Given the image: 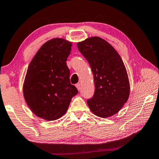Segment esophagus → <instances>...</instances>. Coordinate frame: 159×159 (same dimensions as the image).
I'll return each mask as SVG.
<instances>
[{"mask_svg":"<svg viewBox=\"0 0 159 159\" xmlns=\"http://www.w3.org/2000/svg\"><path fill=\"white\" fill-rule=\"evenodd\" d=\"M75 86H76V88L78 89V90L79 91H80V84H77L76 85H75Z\"/></svg>","mask_w":159,"mask_h":159,"instance_id":"1","label":"esophagus"}]
</instances>
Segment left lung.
Wrapping results in <instances>:
<instances>
[{
    "label": "left lung",
    "mask_w": 159,
    "mask_h": 159,
    "mask_svg": "<svg viewBox=\"0 0 159 159\" xmlns=\"http://www.w3.org/2000/svg\"><path fill=\"white\" fill-rule=\"evenodd\" d=\"M77 46L93 75L95 91L87 100L89 109L100 117L115 115L129 95L128 75L122 58L110 44L99 37L87 38Z\"/></svg>",
    "instance_id": "left-lung-1"
}]
</instances>
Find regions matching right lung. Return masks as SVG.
<instances>
[{
	"mask_svg": "<svg viewBox=\"0 0 159 159\" xmlns=\"http://www.w3.org/2000/svg\"><path fill=\"white\" fill-rule=\"evenodd\" d=\"M72 43L61 38L45 42L36 53L24 79V99L37 117L52 121L68 110L78 89L70 82L66 64Z\"/></svg>",
	"mask_w": 159,
	"mask_h": 159,
	"instance_id": "right-lung-1",
	"label": "right lung"
}]
</instances>
